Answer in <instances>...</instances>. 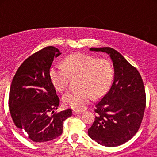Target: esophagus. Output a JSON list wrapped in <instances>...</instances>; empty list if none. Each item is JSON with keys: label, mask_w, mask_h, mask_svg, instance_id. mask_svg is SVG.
<instances>
[{"label": "esophagus", "mask_w": 157, "mask_h": 157, "mask_svg": "<svg viewBox=\"0 0 157 157\" xmlns=\"http://www.w3.org/2000/svg\"><path fill=\"white\" fill-rule=\"evenodd\" d=\"M82 112H80V111L78 110H75V109H74L73 110V114L74 115H77V114H81Z\"/></svg>", "instance_id": "obj_1"}]
</instances>
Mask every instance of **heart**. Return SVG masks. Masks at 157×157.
Here are the masks:
<instances>
[{
	"label": "heart",
	"mask_w": 157,
	"mask_h": 157,
	"mask_svg": "<svg viewBox=\"0 0 157 157\" xmlns=\"http://www.w3.org/2000/svg\"><path fill=\"white\" fill-rule=\"evenodd\" d=\"M77 76L79 89L66 93L63 102L67 107L79 111L90 103L93 97L100 98L109 90L113 78V67L108 59L78 52L67 56L63 67L52 66L49 70L51 82L59 92L66 90L70 77Z\"/></svg>",
	"instance_id": "heart-1"
}]
</instances>
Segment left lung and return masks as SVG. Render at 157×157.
Wrapping results in <instances>:
<instances>
[{
  "label": "left lung",
  "instance_id": "left-lung-1",
  "mask_svg": "<svg viewBox=\"0 0 157 157\" xmlns=\"http://www.w3.org/2000/svg\"><path fill=\"white\" fill-rule=\"evenodd\" d=\"M90 50L109 54L114 67V80L110 90L95 105L97 116L88 134L100 145L116 147L138 132L146 105L145 86L138 71L114 48Z\"/></svg>",
  "mask_w": 157,
  "mask_h": 157
}]
</instances>
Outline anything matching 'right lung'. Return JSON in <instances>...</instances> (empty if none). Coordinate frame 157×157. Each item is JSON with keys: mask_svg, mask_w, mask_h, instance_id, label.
<instances>
[{"mask_svg": "<svg viewBox=\"0 0 157 157\" xmlns=\"http://www.w3.org/2000/svg\"><path fill=\"white\" fill-rule=\"evenodd\" d=\"M58 48L47 46L29 56L12 79L8 98L11 116L16 127L25 130L35 142L52 141L63 132V122L71 109L54 112L59 99L49 78V70Z\"/></svg>", "mask_w": 157, "mask_h": 157, "instance_id": "add662e5", "label": "right lung"}]
</instances>
